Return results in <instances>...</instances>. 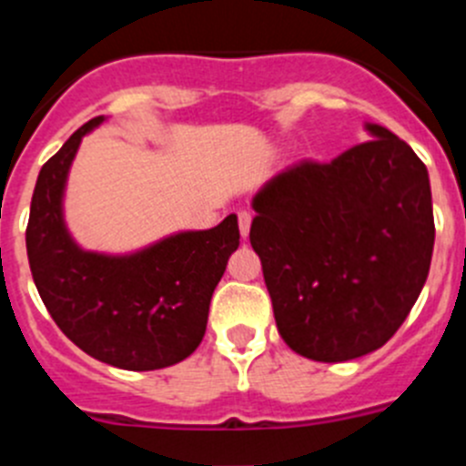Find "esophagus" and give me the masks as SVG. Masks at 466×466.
<instances>
[{"mask_svg": "<svg viewBox=\"0 0 466 466\" xmlns=\"http://www.w3.org/2000/svg\"><path fill=\"white\" fill-rule=\"evenodd\" d=\"M238 224H240L242 238L249 236V228H252V214L247 212V209H242V212H238Z\"/></svg>", "mask_w": 466, "mask_h": 466, "instance_id": "1", "label": "esophagus"}]
</instances>
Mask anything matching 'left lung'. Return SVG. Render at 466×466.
Listing matches in <instances>:
<instances>
[{"label": "left lung", "instance_id": "obj_1", "mask_svg": "<svg viewBox=\"0 0 466 466\" xmlns=\"http://www.w3.org/2000/svg\"><path fill=\"white\" fill-rule=\"evenodd\" d=\"M331 163L300 160L254 198L279 336L315 361H348L392 339L430 273L434 212L425 163L382 126Z\"/></svg>", "mask_w": 466, "mask_h": 466}]
</instances>
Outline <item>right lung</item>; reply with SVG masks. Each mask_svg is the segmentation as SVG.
<instances>
[{
  "mask_svg": "<svg viewBox=\"0 0 466 466\" xmlns=\"http://www.w3.org/2000/svg\"><path fill=\"white\" fill-rule=\"evenodd\" d=\"M90 118L44 163L25 230L36 291L53 322L86 355L126 371L187 360L208 327L209 300L240 245L238 217L179 233L133 257H102L74 245L63 224V188Z\"/></svg>",
  "mask_w": 466,
  "mask_h": 466,
  "instance_id": "obj_1",
  "label": "right lung"
}]
</instances>
